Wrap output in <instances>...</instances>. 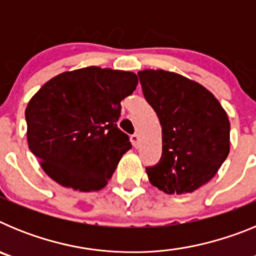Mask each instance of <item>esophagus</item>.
Returning a JSON list of instances; mask_svg holds the SVG:
<instances>
[{"label":"esophagus","instance_id":"34e87169","mask_svg":"<svg viewBox=\"0 0 256 256\" xmlns=\"http://www.w3.org/2000/svg\"><path fill=\"white\" fill-rule=\"evenodd\" d=\"M130 142H132V144H133V146H134V148H138L140 136L137 134V133H134V134L130 136Z\"/></svg>","mask_w":256,"mask_h":256}]
</instances>
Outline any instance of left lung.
<instances>
[{"label": "left lung", "instance_id": "1", "mask_svg": "<svg viewBox=\"0 0 256 256\" xmlns=\"http://www.w3.org/2000/svg\"><path fill=\"white\" fill-rule=\"evenodd\" d=\"M144 98L162 126L160 162L146 168L165 194H190L209 182L230 154L226 110L204 86L166 70L138 72Z\"/></svg>", "mask_w": 256, "mask_h": 256}]
</instances>
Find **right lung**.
Masks as SVG:
<instances>
[{
  "label": "right lung",
  "mask_w": 256,
  "mask_h": 256,
  "mask_svg": "<svg viewBox=\"0 0 256 256\" xmlns=\"http://www.w3.org/2000/svg\"><path fill=\"white\" fill-rule=\"evenodd\" d=\"M132 72L88 66L50 79L26 108L29 150L44 173L68 188L98 191L132 148L116 126L120 101L133 94Z\"/></svg>",
  "instance_id": "1"
}]
</instances>
